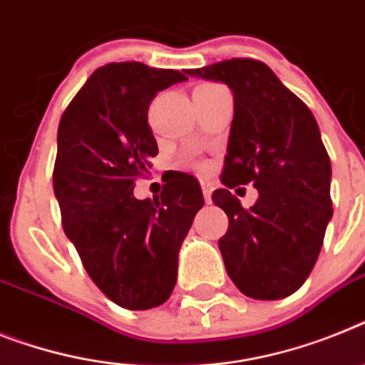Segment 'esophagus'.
<instances>
[{"label":"esophagus","instance_id":"obj_1","mask_svg":"<svg viewBox=\"0 0 365 365\" xmlns=\"http://www.w3.org/2000/svg\"><path fill=\"white\" fill-rule=\"evenodd\" d=\"M200 185H202V192H204V200H206L207 204H211V192H213V183L206 182V180H202Z\"/></svg>","mask_w":365,"mask_h":365}]
</instances>
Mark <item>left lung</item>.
Instances as JSON below:
<instances>
[{
  "label": "left lung",
  "mask_w": 365,
  "mask_h": 365,
  "mask_svg": "<svg viewBox=\"0 0 365 365\" xmlns=\"http://www.w3.org/2000/svg\"><path fill=\"white\" fill-rule=\"evenodd\" d=\"M189 76L228 85L234 120L213 204L228 215L219 240L226 272L243 295L277 301L314 269L332 219L330 158L301 98L254 59H228ZM252 181L260 197L245 210L229 189Z\"/></svg>",
  "instance_id": "obj_1"
}]
</instances>
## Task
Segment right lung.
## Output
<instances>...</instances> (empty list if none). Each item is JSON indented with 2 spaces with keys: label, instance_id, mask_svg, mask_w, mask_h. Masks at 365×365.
Returning a JSON list of instances; mask_svg holds the SVG:
<instances>
[{
  "label": "right lung",
  "instance_id": "obj_1",
  "mask_svg": "<svg viewBox=\"0 0 365 365\" xmlns=\"http://www.w3.org/2000/svg\"><path fill=\"white\" fill-rule=\"evenodd\" d=\"M185 79L137 61L106 64L61 116L53 192L64 234L103 295L128 310L155 308L170 297L178 252L204 206L189 174L167 183L154 200L133 197L135 180L158 155L150 102Z\"/></svg>",
  "mask_w": 365,
  "mask_h": 365
}]
</instances>
